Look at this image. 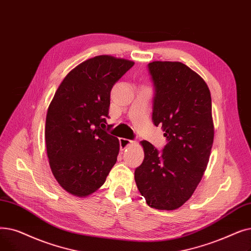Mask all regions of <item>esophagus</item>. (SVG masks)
Here are the masks:
<instances>
[{
    "label": "esophagus",
    "instance_id": "34e87169",
    "mask_svg": "<svg viewBox=\"0 0 251 251\" xmlns=\"http://www.w3.org/2000/svg\"><path fill=\"white\" fill-rule=\"evenodd\" d=\"M134 143H135L134 141L126 139V138H121V139H119V145H121V149L122 150H125V149L128 148L129 146H132Z\"/></svg>",
    "mask_w": 251,
    "mask_h": 251
}]
</instances>
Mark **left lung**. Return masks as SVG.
Wrapping results in <instances>:
<instances>
[{
    "label": "left lung",
    "mask_w": 251,
    "mask_h": 251,
    "mask_svg": "<svg viewBox=\"0 0 251 251\" xmlns=\"http://www.w3.org/2000/svg\"><path fill=\"white\" fill-rule=\"evenodd\" d=\"M154 87L152 121L161 126V151L142 141L144 160L135 181L147 204L173 210L192 196L203 176L213 143L210 92L195 71L181 62L148 64Z\"/></svg>",
    "instance_id": "obj_1"
}]
</instances>
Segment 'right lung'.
<instances>
[{
    "label": "right lung",
    "mask_w": 251,
    "mask_h": 251,
    "mask_svg": "<svg viewBox=\"0 0 251 251\" xmlns=\"http://www.w3.org/2000/svg\"><path fill=\"white\" fill-rule=\"evenodd\" d=\"M134 64L96 56L71 70L57 89L48 108L45 138L52 173L68 193H94L115 164L119 142L105 130L110 92Z\"/></svg>",
    "instance_id": "1"
}]
</instances>
